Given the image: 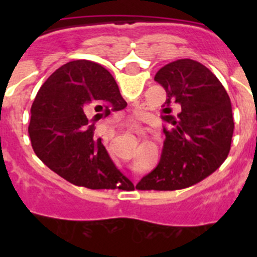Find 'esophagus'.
<instances>
[{
    "mask_svg": "<svg viewBox=\"0 0 257 257\" xmlns=\"http://www.w3.org/2000/svg\"><path fill=\"white\" fill-rule=\"evenodd\" d=\"M131 131H133L134 134H136V135H140V134H142V130H140L139 127H133V128H131Z\"/></svg>",
    "mask_w": 257,
    "mask_h": 257,
    "instance_id": "34e87169",
    "label": "esophagus"
}]
</instances>
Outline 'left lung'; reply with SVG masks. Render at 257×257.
Masks as SVG:
<instances>
[{"label":"left lung","instance_id":"8db88e82","mask_svg":"<svg viewBox=\"0 0 257 257\" xmlns=\"http://www.w3.org/2000/svg\"><path fill=\"white\" fill-rule=\"evenodd\" d=\"M154 81L165 88L161 160L136 185L143 190H178L192 187L219 169L230 151L234 130L229 95L208 68L180 59L161 68ZM180 106L176 116L171 106Z\"/></svg>","mask_w":257,"mask_h":257}]
</instances>
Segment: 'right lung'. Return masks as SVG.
<instances>
[{"instance_id": "1", "label": "right lung", "mask_w": 257, "mask_h": 257, "mask_svg": "<svg viewBox=\"0 0 257 257\" xmlns=\"http://www.w3.org/2000/svg\"><path fill=\"white\" fill-rule=\"evenodd\" d=\"M126 105L105 68L90 60L69 61L47 78L32 104L33 151L74 185L131 189L134 184L115 167L101 139L94 138V122Z\"/></svg>"}]
</instances>
